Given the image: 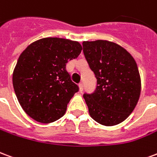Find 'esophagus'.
<instances>
[{
	"label": "esophagus",
	"mask_w": 157,
	"mask_h": 157,
	"mask_svg": "<svg viewBox=\"0 0 157 157\" xmlns=\"http://www.w3.org/2000/svg\"><path fill=\"white\" fill-rule=\"evenodd\" d=\"M78 87H79V91L80 92H82L83 90V83H78Z\"/></svg>",
	"instance_id": "esophagus-1"
}]
</instances>
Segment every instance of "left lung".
I'll use <instances>...</instances> for the list:
<instances>
[{"instance_id": "8db88e82", "label": "left lung", "mask_w": 157, "mask_h": 157, "mask_svg": "<svg viewBox=\"0 0 157 157\" xmlns=\"http://www.w3.org/2000/svg\"><path fill=\"white\" fill-rule=\"evenodd\" d=\"M83 48L97 79L94 93L83 94L90 116L106 126L120 124L132 113L139 100L141 83L136 63L115 42H83Z\"/></svg>"}]
</instances>
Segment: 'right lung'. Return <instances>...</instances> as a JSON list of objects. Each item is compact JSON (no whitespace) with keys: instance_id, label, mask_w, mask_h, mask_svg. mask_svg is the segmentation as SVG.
Returning a JSON list of instances; mask_svg holds the SVG:
<instances>
[{"instance_id":"1","label":"right lung","mask_w":157,"mask_h":157,"mask_svg":"<svg viewBox=\"0 0 157 157\" xmlns=\"http://www.w3.org/2000/svg\"><path fill=\"white\" fill-rule=\"evenodd\" d=\"M79 42L46 37L21 52L12 75L15 94L21 108L40 123H51L64 115L79 88L71 79L66 63L80 54Z\"/></svg>"}]
</instances>
